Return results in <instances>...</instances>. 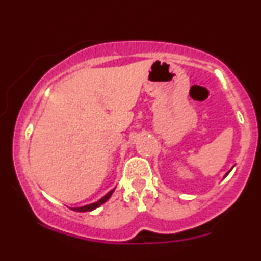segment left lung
Returning <instances> with one entry per match:
<instances>
[{
	"label": "left lung",
	"instance_id": "8db88e82",
	"mask_svg": "<svg viewBox=\"0 0 261 261\" xmlns=\"http://www.w3.org/2000/svg\"><path fill=\"white\" fill-rule=\"evenodd\" d=\"M229 172H230V170H229ZM229 172H228V173H229ZM228 173H227V174H226V175H228ZM226 175H224V176H226Z\"/></svg>",
	"mask_w": 261,
	"mask_h": 261
}]
</instances>
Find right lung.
I'll return each instance as SVG.
<instances>
[{
	"label": "right lung",
	"mask_w": 261,
	"mask_h": 261,
	"mask_svg": "<svg viewBox=\"0 0 261 261\" xmlns=\"http://www.w3.org/2000/svg\"><path fill=\"white\" fill-rule=\"evenodd\" d=\"M114 190H115V189H113V190H110L109 193L107 194V195H104L103 197H101L100 200H98L97 202L89 203V205L82 206V207H72V210H73V211H77V212H86V211H92V210H95L97 207H99L100 205H103V203L106 202L107 200H109V197L112 196V194L114 193Z\"/></svg>",
	"instance_id": "1"
}]
</instances>
